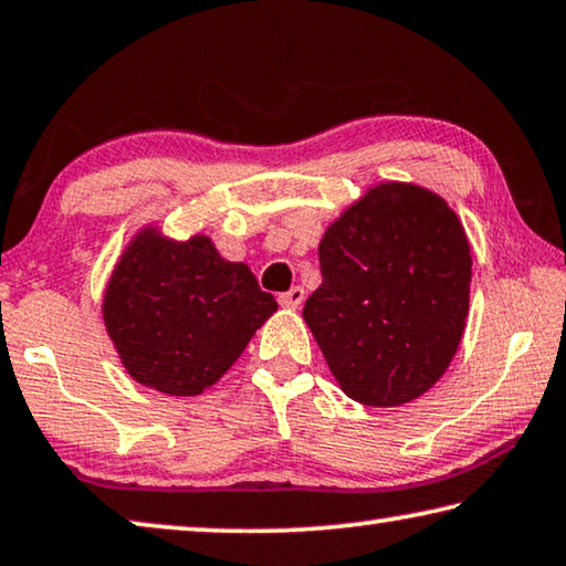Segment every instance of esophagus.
Here are the masks:
<instances>
[{"instance_id":"1","label":"esophagus","mask_w":566,"mask_h":566,"mask_svg":"<svg viewBox=\"0 0 566 566\" xmlns=\"http://www.w3.org/2000/svg\"><path fill=\"white\" fill-rule=\"evenodd\" d=\"M302 302H304V290H302V286H292L290 292L280 294V304L286 306V310H300Z\"/></svg>"}]
</instances>
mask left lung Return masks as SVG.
Segmentation results:
<instances>
[{
	"label": "left lung",
	"instance_id": "obj_1",
	"mask_svg": "<svg viewBox=\"0 0 566 566\" xmlns=\"http://www.w3.org/2000/svg\"><path fill=\"white\" fill-rule=\"evenodd\" d=\"M319 266L302 317L344 395L401 407L432 389L469 312L472 254L454 209L419 185L381 181L327 227Z\"/></svg>",
	"mask_w": 566,
	"mask_h": 566
}]
</instances>
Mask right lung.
I'll return each mask as SVG.
<instances>
[{
  "instance_id": "1",
  "label": "right lung",
  "mask_w": 566,
  "mask_h": 566,
  "mask_svg": "<svg viewBox=\"0 0 566 566\" xmlns=\"http://www.w3.org/2000/svg\"><path fill=\"white\" fill-rule=\"evenodd\" d=\"M274 312L252 270L224 260L207 234L175 242L151 224L122 252L102 300L124 369L169 397L212 387Z\"/></svg>"
}]
</instances>
